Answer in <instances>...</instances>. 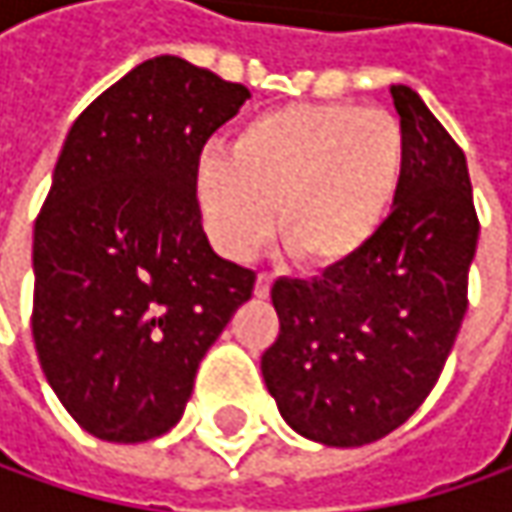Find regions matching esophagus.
<instances>
[{
    "mask_svg": "<svg viewBox=\"0 0 512 512\" xmlns=\"http://www.w3.org/2000/svg\"><path fill=\"white\" fill-rule=\"evenodd\" d=\"M270 285H273V276L259 273V276H256V285H253V293H256L259 299H265L267 293H270Z\"/></svg>",
    "mask_w": 512,
    "mask_h": 512,
    "instance_id": "34e87169",
    "label": "esophagus"
}]
</instances>
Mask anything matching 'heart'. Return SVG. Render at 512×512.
I'll list each match as a JSON object with an SVG mask.
<instances>
[{
  "label": "heart",
  "mask_w": 512,
  "mask_h": 512,
  "mask_svg": "<svg viewBox=\"0 0 512 512\" xmlns=\"http://www.w3.org/2000/svg\"><path fill=\"white\" fill-rule=\"evenodd\" d=\"M407 139L396 116L353 102L285 105L247 119L230 150L196 162L202 222L230 259H250L276 225L313 273L342 270L382 233L399 199Z\"/></svg>",
  "instance_id": "1"
}]
</instances>
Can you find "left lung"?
Segmentation results:
<instances>
[{
    "mask_svg": "<svg viewBox=\"0 0 512 512\" xmlns=\"http://www.w3.org/2000/svg\"><path fill=\"white\" fill-rule=\"evenodd\" d=\"M390 93L407 165L382 233L342 270L270 290L279 336L262 356L267 390L299 436L330 447L376 442L427 399L462 327L479 242L462 148L416 90Z\"/></svg>",
    "mask_w": 512,
    "mask_h": 512,
    "instance_id": "8db88e82",
    "label": "left lung"
}]
</instances>
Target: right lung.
I'll list each match as a JSON object with an SVG mask.
<instances>
[{
  "label": "right lung",
  "mask_w": 512,
  "mask_h": 512,
  "mask_svg": "<svg viewBox=\"0 0 512 512\" xmlns=\"http://www.w3.org/2000/svg\"><path fill=\"white\" fill-rule=\"evenodd\" d=\"M250 99L156 56L73 122L33 227V344L82 430L136 444L182 419L256 273L213 253L196 202L205 142Z\"/></svg>",
  "instance_id": "1"
}]
</instances>
